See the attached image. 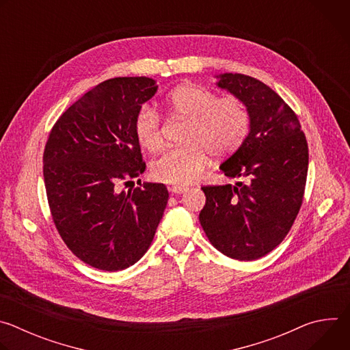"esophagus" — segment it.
I'll return each instance as SVG.
<instances>
[{
  "mask_svg": "<svg viewBox=\"0 0 350 350\" xmlns=\"http://www.w3.org/2000/svg\"><path fill=\"white\" fill-rule=\"evenodd\" d=\"M170 191L173 193H184L185 191H188V188L184 185H173V187H170Z\"/></svg>",
  "mask_w": 350,
  "mask_h": 350,
  "instance_id": "obj_1",
  "label": "esophagus"
}]
</instances>
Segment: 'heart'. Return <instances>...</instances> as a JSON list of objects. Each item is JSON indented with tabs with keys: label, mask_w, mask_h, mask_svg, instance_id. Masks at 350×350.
Here are the masks:
<instances>
[{
	"label": "heart",
	"mask_w": 350,
	"mask_h": 350,
	"mask_svg": "<svg viewBox=\"0 0 350 350\" xmlns=\"http://www.w3.org/2000/svg\"><path fill=\"white\" fill-rule=\"evenodd\" d=\"M167 108L189 120L185 146L165 151L152 163L154 178L167 184H189L199 178L211 155L234 154L245 142L251 119L238 98H219L199 85H181L167 96ZM134 133L142 148L158 151L163 144L161 119L149 107H142L134 119Z\"/></svg>",
	"instance_id": "heart-1"
}]
</instances>
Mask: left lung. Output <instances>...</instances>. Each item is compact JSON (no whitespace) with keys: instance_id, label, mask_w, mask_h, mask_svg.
I'll list each match as a JSON object with an SVG mask.
<instances>
[{"instance_id":"8db88e82","label":"left lung","mask_w":350,"mask_h":350,"mask_svg":"<svg viewBox=\"0 0 350 350\" xmlns=\"http://www.w3.org/2000/svg\"><path fill=\"white\" fill-rule=\"evenodd\" d=\"M245 105L251 127L220 165L234 185L204 187L199 221L211 243L237 260L259 259L281 243L301 209L309 166L306 137L295 112L269 85L241 73L215 76Z\"/></svg>"}]
</instances>
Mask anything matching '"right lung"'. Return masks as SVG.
<instances>
[{
  "label": "right lung",
  "instance_id": "right-lung-1",
  "mask_svg": "<svg viewBox=\"0 0 350 350\" xmlns=\"http://www.w3.org/2000/svg\"><path fill=\"white\" fill-rule=\"evenodd\" d=\"M157 91V81L144 76L107 80L77 99L49 133L42 157L49 209L68 247L95 269L137 263L163 216L165 184L119 189L122 180L145 170L134 119Z\"/></svg>",
  "mask_w": 350,
  "mask_h": 350
}]
</instances>
